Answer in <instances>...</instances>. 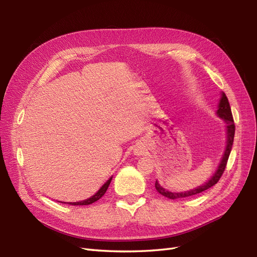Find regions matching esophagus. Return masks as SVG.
<instances>
[{
  "instance_id": "esophagus-1",
  "label": "esophagus",
  "mask_w": 257,
  "mask_h": 257,
  "mask_svg": "<svg viewBox=\"0 0 257 257\" xmlns=\"http://www.w3.org/2000/svg\"><path fill=\"white\" fill-rule=\"evenodd\" d=\"M137 154H138V155H141V151H138V152H137Z\"/></svg>"
}]
</instances>
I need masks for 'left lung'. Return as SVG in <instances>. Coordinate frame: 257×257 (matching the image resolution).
I'll return each mask as SVG.
<instances>
[{"mask_svg":"<svg viewBox=\"0 0 257 257\" xmlns=\"http://www.w3.org/2000/svg\"><path fill=\"white\" fill-rule=\"evenodd\" d=\"M216 115L223 120L225 123V130H226V146H225L224 152L222 154L221 161L217 165V168L214 172V174L210 177L208 181H206L204 184H201L195 189H192L185 192H172L163 188V186L159 183V181H155V189L161 194V195L165 196L169 199H177V198H182V197H190L193 195H196L201 192H204L208 189L213 186L217 181L220 180L222 174L224 173V169L226 167V163L228 160V157L231 151L232 143H234V136H235V124L234 120H232V114L230 110V106L228 103V99L225 95L224 92H221V98L219 100V104H217V110Z\"/></svg>","mask_w":257,"mask_h":257,"instance_id":"obj_1","label":"left lung"}]
</instances>
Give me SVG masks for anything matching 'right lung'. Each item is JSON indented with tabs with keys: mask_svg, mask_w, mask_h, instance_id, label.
Listing matches in <instances>:
<instances>
[{
	"mask_svg": "<svg viewBox=\"0 0 257 257\" xmlns=\"http://www.w3.org/2000/svg\"><path fill=\"white\" fill-rule=\"evenodd\" d=\"M111 179H112V177H110L109 179H108V180L100 186V189L94 194V195H92L91 197H89V198H87V199H84V200H81V201H74V203H67L68 205H74V206H77V205H79V206H83V205H91V204H93V203H95L96 200H98L100 197H102L104 194L106 193V191H107V189H108V186H109V184H110V182H111ZM59 203H63V204H66V203H64V201H59Z\"/></svg>",
	"mask_w": 257,
	"mask_h": 257,
	"instance_id": "1",
	"label": "right lung"
}]
</instances>
